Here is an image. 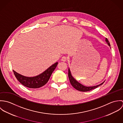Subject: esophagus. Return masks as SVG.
Returning a JSON list of instances; mask_svg holds the SVG:
<instances>
[{"mask_svg":"<svg viewBox=\"0 0 123 123\" xmlns=\"http://www.w3.org/2000/svg\"><path fill=\"white\" fill-rule=\"evenodd\" d=\"M67 60V58L66 56H63L62 58V61H63V62H66Z\"/></svg>","mask_w":123,"mask_h":123,"instance_id":"34e87169","label":"esophagus"}]
</instances>
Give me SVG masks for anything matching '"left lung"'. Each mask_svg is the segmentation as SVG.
<instances>
[{
    "label": "left lung",
    "mask_w": 123,
    "mask_h": 123,
    "mask_svg": "<svg viewBox=\"0 0 123 123\" xmlns=\"http://www.w3.org/2000/svg\"><path fill=\"white\" fill-rule=\"evenodd\" d=\"M105 42L107 43V44L109 46H110L109 42L108 41V40L107 38H105ZM68 76H69V80H70V81L71 85L76 89H77L79 91H82V92L88 91H90V90H91L92 89H93L95 88H97V87L100 86V85H102L104 83V82H105V81H104L103 82L101 83V84H100L99 85H96V86H90V87L85 86L83 85L82 84H80L76 79H74V78L72 76V75L71 74L70 68H69V69H68Z\"/></svg>",
    "instance_id": "left-lung-1"
}]
</instances>
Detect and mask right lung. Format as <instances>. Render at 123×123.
<instances>
[{"mask_svg": "<svg viewBox=\"0 0 123 123\" xmlns=\"http://www.w3.org/2000/svg\"><path fill=\"white\" fill-rule=\"evenodd\" d=\"M58 63V62H55L43 73L34 77L25 76L15 70L13 71L17 80L24 86L32 88H39L47 83Z\"/></svg>", "mask_w": 123, "mask_h": 123, "instance_id": "obj_1", "label": "right lung"}]
</instances>
